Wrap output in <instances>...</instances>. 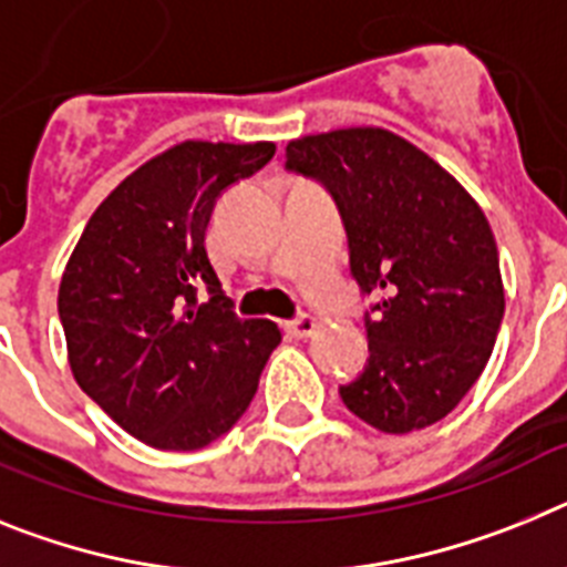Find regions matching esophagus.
<instances>
[{
	"instance_id": "esophagus-1",
	"label": "esophagus",
	"mask_w": 567,
	"mask_h": 567,
	"mask_svg": "<svg viewBox=\"0 0 567 567\" xmlns=\"http://www.w3.org/2000/svg\"><path fill=\"white\" fill-rule=\"evenodd\" d=\"M285 328H288L290 337L308 339V337H313V331H317V322H313V317H308V313H299V317L290 319Z\"/></svg>"
}]
</instances>
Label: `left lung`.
Instances as JSON below:
<instances>
[{"label": "left lung", "instance_id": "1", "mask_svg": "<svg viewBox=\"0 0 567 567\" xmlns=\"http://www.w3.org/2000/svg\"><path fill=\"white\" fill-rule=\"evenodd\" d=\"M288 171L319 179L348 230L351 274L379 293L368 365L339 388L382 433L445 420L488 365L505 313L494 230L440 162L385 127L290 140Z\"/></svg>", "mask_w": 567, "mask_h": 567}]
</instances>
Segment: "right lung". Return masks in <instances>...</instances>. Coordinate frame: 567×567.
Listing matches in <instances>:
<instances>
[{"label": "right lung", "mask_w": 567, "mask_h": 567, "mask_svg": "<svg viewBox=\"0 0 567 567\" xmlns=\"http://www.w3.org/2000/svg\"><path fill=\"white\" fill-rule=\"evenodd\" d=\"M274 142L188 140L147 159L93 210L59 282L79 388L159 451L210 445L248 411L282 333L230 311L205 250L216 196L254 176ZM208 284L199 306L195 288Z\"/></svg>", "instance_id": "obj_1"}]
</instances>
